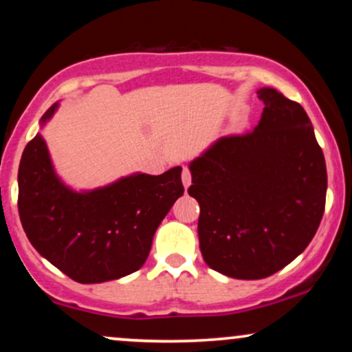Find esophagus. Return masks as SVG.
Instances as JSON below:
<instances>
[{"label":"esophagus","mask_w":352,"mask_h":352,"mask_svg":"<svg viewBox=\"0 0 352 352\" xmlns=\"http://www.w3.org/2000/svg\"><path fill=\"white\" fill-rule=\"evenodd\" d=\"M182 184H184L185 188H188L190 184H192V173H190L188 167H184V170H182Z\"/></svg>","instance_id":"esophagus-1"}]
</instances>
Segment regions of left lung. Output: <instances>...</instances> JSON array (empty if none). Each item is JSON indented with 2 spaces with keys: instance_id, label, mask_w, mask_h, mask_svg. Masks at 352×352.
I'll use <instances>...</instances> for the list:
<instances>
[{
  "instance_id": "1",
  "label": "left lung",
  "mask_w": 352,
  "mask_h": 352,
  "mask_svg": "<svg viewBox=\"0 0 352 352\" xmlns=\"http://www.w3.org/2000/svg\"><path fill=\"white\" fill-rule=\"evenodd\" d=\"M258 98L265 107L252 132L221 137L190 164L201 256L238 280L272 276L305 252L328 188L324 155L305 109L272 87Z\"/></svg>"
}]
</instances>
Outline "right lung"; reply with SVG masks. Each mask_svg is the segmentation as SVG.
<instances>
[{
    "label": "right lung",
    "instance_id": "1",
    "mask_svg": "<svg viewBox=\"0 0 352 352\" xmlns=\"http://www.w3.org/2000/svg\"><path fill=\"white\" fill-rule=\"evenodd\" d=\"M58 104L41 117L51 119ZM18 210L28 240L71 278L91 285L137 272L160 221L184 195L182 167L162 175L135 173L92 192H72L56 177L43 135L24 148Z\"/></svg>",
    "mask_w": 352,
    "mask_h": 352
}]
</instances>
